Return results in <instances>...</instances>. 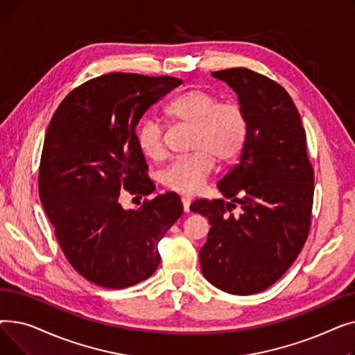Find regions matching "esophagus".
<instances>
[{
	"label": "esophagus",
	"mask_w": 355,
	"mask_h": 355,
	"mask_svg": "<svg viewBox=\"0 0 355 355\" xmlns=\"http://www.w3.org/2000/svg\"><path fill=\"white\" fill-rule=\"evenodd\" d=\"M191 197H189V196H184V197H181V201H182V207H184V211L185 213H189L190 211V204H191Z\"/></svg>",
	"instance_id": "esophagus-1"
}]
</instances>
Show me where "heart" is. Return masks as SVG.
Masks as SVG:
<instances>
[{
	"label": "heart",
	"mask_w": 355,
	"mask_h": 355,
	"mask_svg": "<svg viewBox=\"0 0 355 355\" xmlns=\"http://www.w3.org/2000/svg\"><path fill=\"white\" fill-rule=\"evenodd\" d=\"M170 122L190 126L189 155L174 159L161 173L166 189L182 194L200 190L214 166L236 158L245 145L248 121L245 110L234 101H218L210 92L191 89L181 93L164 107ZM137 145L141 154L151 161L164 155L162 128L155 121H145L137 130Z\"/></svg>",
	"instance_id": "heart-1"
}]
</instances>
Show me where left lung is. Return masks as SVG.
<instances>
[{"label": "left lung", "mask_w": 355, "mask_h": 355, "mask_svg": "<svg viewBox=\"0 0 355 355\" xmlns=\"http://www.w3.org/2000/svg\"><path fill=\"white\" fill-rule=\"evenodd\" d=\"M213 76L237 93L248 135L239 162L217 184L230 201L201 198L190 207L211 225L200 250L201 272L221 291L253 295L273 285L305 245L313 170L300 112L281 85L245 67Z\"/></svg>", "instance_id": "left-lung-1"}]
</instances>
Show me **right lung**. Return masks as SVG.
Segmentation results:
<instances>
[{
    "label": "right lung",
    "mask_w": 355,
    "mask_h": 355,
    "mask_svg": "<svg viewBox=\"0 0 355 355\" xmlns=\"http://www.w3.org/2000/svg\"><path fill=\"white\" fill-rule=\"evenodd\" d=\"M182 82L171 76L107 73L73 89L49 123L39 191L54 234L89 282L109 289L137 285L159 265L158 243L182 214L175 193L125 210L121 193L141 197L148 178L135 128Z\"/></svg>",
    "instance_id": "add662e5"
}]
</instances>
